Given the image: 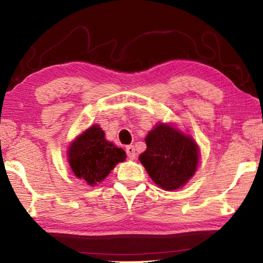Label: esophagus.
<instances>
[{
  "label": "esophagus",
  "mask_w": 263,
  "mask_h": 263,
  "mask_svg": "<svg viewBox=\"0 0 263 263\" xmlns=\"http://www.w3.org/2000/svg\"><path fill=\"white\" fill-rule=\"evenodd\" d=\"M125 151H126V154H127V157L130 158V159H136V155H137V153H136V148H135V146H132V145H130V146H126V148H125Z\"/></svg>",
  "instance_id": "34e87169"
}]
</instances>
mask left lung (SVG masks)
<instances>
[{
  "mask_svg": "<svg viewBox=\"0 0 263 263\" xmlns=\"http://www.w3.org/2000/svg\"><path fill=\"white\" fill-rule=\"evenodd\" d=\"M147 148L139 160L155 184L164 190L184 185L195 174L198 147L190 137L160 124L146 137Z\"/></svg>",
  "mask_w": 263,
  "mask_h": 263,
  "instance_id": "obj_1",
  "label": "left lung"
}]
</instances>
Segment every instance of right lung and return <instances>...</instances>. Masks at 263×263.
Masks as SVG:
<instances>
[{
  "mask_svg": "<svg viewBox=\"0 0 263 263\" xmlns=\"http://www.w3.org/2000/svg\"><path fill=\"white\" fill-rule=\"evenodd\" d=\"M68 157L75 176L95 185L109 175L116 164L126 159V153L106 141L99 125H92L72 142Z\"/></svg>",
  "mask_w": 263,
  "mask_h": 263,
  "instance_id": "right-lung-1",
  "label": "right lung"
}]
</instances>
